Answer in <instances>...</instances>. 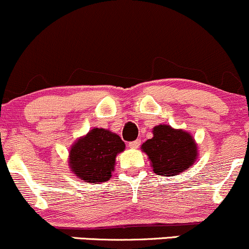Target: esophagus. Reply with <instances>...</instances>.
<instances>
[{"mask_svg": "<svg viewBox=\"0 0 249 249\" xmlns=\"http://www.w3.org/2000/svg\"><path fill=\"white\" fill-rule=\"evenodd\" d=\"M128 146H129V148H138V147L140 146V140L132 141V142L128 143Z\"/></svg>", "mask_w": 249, "mask_h": 249, "instance_id": "obj_1", "label": "esophagus"}]
</instances>
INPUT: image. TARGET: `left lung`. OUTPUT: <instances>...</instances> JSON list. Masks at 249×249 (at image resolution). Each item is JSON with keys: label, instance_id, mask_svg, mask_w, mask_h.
<instances>
[{"label": "left lung", "instance_id": "1", "mask_svg": "<svg viewBox=\"0 0 249 249\" xmlns=\"http://www.w3.org/2000/svg\"><path fill=\"white\" fill-rule=\"evenodd\" d=\"M158 176H176L190 168L197 157V147L192 136L167 124L154 127L153 138L142 145Z\"/></svg>", "mask_w": 249, "mask_h": 249}]
</instances>
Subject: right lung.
<instances>
[{"label":"right lung","instance_id":"1","mask_svg":"<svg viewBox=\"0 0 249 249\" xmlns=\"http://www.w3.org/2000/svg\"><path fill=\"white\" fill-rule=\"evenodd\" d=\"M124 147V142L119 135L103 128H93L72 146V172L89 183L107 181L114 171L115 158Z\"/></svg>","mask_w":249,"mask_h":249}]
</instances>
